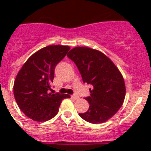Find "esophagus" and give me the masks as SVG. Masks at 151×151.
Wrapping results in <instances>:
<instances>
[{
  "mask_svg": "<svg viewBox=\"0 0 151 151\" xmlns=\"http://www.w3.org/2000/svg\"><path fill=\"white\" fill-rule=\"evenodd\" d=\"M71 97H72V98H73V99H74V100H77V99H78V97H77L76 95H72Z\"/></svg>",
  "mask_w": 151,
  "mask_h": 151,
  "instance_id": "34e87169",
  "label": "esophagus"
}]
</instances>
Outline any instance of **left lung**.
<instances>
[{"label":"left lung","mask_w":151,"mask_h":151,"mask_svg":"<svg viewBox=\"0 0 151 151\" xmlns=\"http://www.w3.org/2000/svg\"><path fill=\"white\" fill-rule=\"evenodd\" d=\"M67 57L76 63L84 83L93 86L91 95L85 98L90 104L89 109L78 115L93 124L107 121L120 109L125 99V82L121 73L99 50L76 47Z\"/></svg>","instance_id":"left-lung-1"}]
</instances>
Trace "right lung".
<instances>
[{
	"instance_id": "1",
	"label": "right lung",
	"mask_w": 151,
	"mask_h": 151,
	"mask_svg": "<svg viewBox=\"0 0 151 151\" xmlns=\"http://www.w3.org/2000/svg\"><path fill=\"white\" fill-rule=\"evenodd\" d=\"M70 47L50 45L35 52L27 60L16 77L13 94L19 107L29 118L45 122L55 116L61 101L69 94H51L54 69Z\"/></svg>"
}]
</instances>
